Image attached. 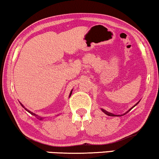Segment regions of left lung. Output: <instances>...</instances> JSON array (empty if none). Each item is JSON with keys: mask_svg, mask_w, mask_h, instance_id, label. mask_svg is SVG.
<instances>
[{"mask_svg": "<svg viewBox=\"0 0 159 159\" xmlns=\"http://www.w3.org/2000/svg\"><path fill=\"white\" fill-rule=\"evenodd\" d=\"M138 103H139V102H138V103H137L135 105H134V106H133V107H132V108H131V109H129V111H127V112H126V113H125V114H127V113H128V112H129V111H130L131 110H132V109L133 108V107H134V106H136V105H138ZM102 111H103V112H104V113H105V114L108 115V116H120V115H115V114H111V113H110V112H107V111H105V110H104V109H102Z\"/></svg>", "mask_w": 159, "mask_h": 159, "instance_id": "left-lung-1", "label": "left lung"}]
</instances>
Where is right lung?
<instances>
[{"label": "right lung", "mask_w": 159, "mask_h": 159, "mask_svg": "<svg viewBox=\"0 0 159 159\" xmlns=\"http://www.w3.org/2000/svg\"><path fill=\"white\" fill-rule=\"evenodd\" d=\"M72 91H71V92H70V94H69V97H70V96H71V95H72ZM21 106H22V107H24V108H25V110H26L27 111H28V112H29V113H30V114H33V115H34V116H36V117H37V115H36L35 114H34V113H32V112H31V111H28V110H27V108H25V107H24V105H22V104H21ZM39 120H41L42 119H43V118H41V117H38V119H39Z\"/></svg>", "instance_id": "add662e5"}]
</instances>
